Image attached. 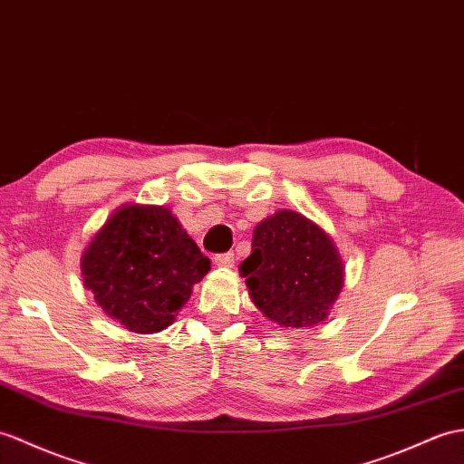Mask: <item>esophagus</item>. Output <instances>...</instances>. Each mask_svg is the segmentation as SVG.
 <instances>
[{
  "label": "esophagus",
  "mask_w": 464,
  "mask_h": 464,
  "mask_svg": "<svg viewBox=\"0 0 464 464\" xmlns=\"http://www.w3.org/2000/svg\"><path fill=\"white\" fill-rule=\"evenodd\" d=\"M215 265L218 266H233L235 265V255L233 253H221V255H215Z\"/></svg>",
  "instance_id": "1"
}]
</instances>
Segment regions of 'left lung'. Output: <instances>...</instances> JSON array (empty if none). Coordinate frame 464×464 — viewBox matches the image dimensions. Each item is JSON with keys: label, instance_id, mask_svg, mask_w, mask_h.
<instances>
[{"label": "left lung", "instance_id": "obj_1", "mask_svg": "<svg viewBox=\"0 0 464 464\" xmlns=\"http://www.w3.org/2000/svg\"><path fill=\"white\" fill-rule=\"evenodd\" d=\"M255 306L281 328L316 326L343 286L332 237L303 213L283 209L255 227L239 266Z\"/></svg>", "mask_w": 464, "mask_h": 464}]
</instances>
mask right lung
I'll use <instances>...</instances> for the list:
<instances>
[{
	"label": "right lung",
	"mask_w": 464,
	"mask_h": 464,
	"mask_svg": "<svg viewBox=\"0 0 464 464\" xmlns=\"http://www.w3.org/2000/svg\"><path fill=\"white\" fill-rule=\"evenodd\" d=\"M209 268L168 208L138 203L116 209L81 258L96 303L136 334L168 328Z\"/></svg>",
	"instance_id": "obj_1"
}]
</instances>
